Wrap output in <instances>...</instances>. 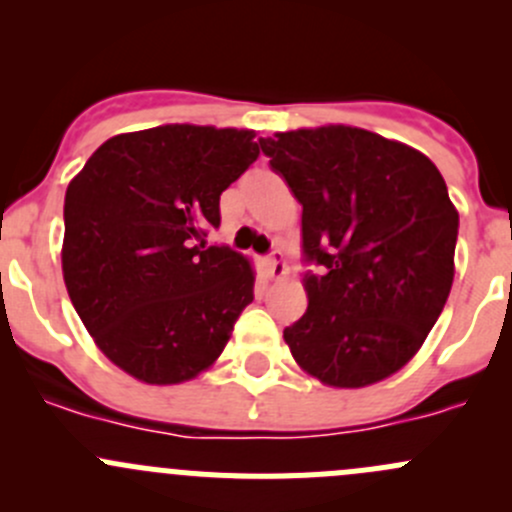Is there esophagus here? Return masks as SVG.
<instances>
[{
	"label": "esophagus",
	"mask_w": 512,
	"mask_h": 512,
	"mask_svg": "<svg viewBox=\"0 0 512 512\" xmlns=\"http://www.w3.org/2000/svg\"><path fill=\"white\" fill-rule=\"evenodd\" d=\"M265 265H267V272H270V277H285L287 275L285 252H282L280 247H275V250L265 257Z\"/></svg>",
	"instance_id": "esophagus-1"
}]
</instances>
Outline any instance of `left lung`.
<instances>
[{"mask_svg": "<svg viewBox=\"0 0 512 512\" xmlns=\"http://www.w3.org/2000/svg\"><path fill=\"white\" fill-rule=\"evenodd\" d=\"M302 205L307 312L285 327L322 384H376L418 352L453 285L458 213L436 165L352 126L260 138Z\"/></svg>", "mask_w": 512, "mask_h": 512, "instance_id": "1", "label": "left lung"}]
</instances>
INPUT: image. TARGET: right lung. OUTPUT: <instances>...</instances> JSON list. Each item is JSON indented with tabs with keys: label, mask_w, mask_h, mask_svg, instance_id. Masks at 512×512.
<instances>
[{
	"label": "right lung",
	"mask_w": 512,
	"mask_h": 512,
	"mask_svg": "<svg viewBox=\"0 0 512 512\" xmlns=\"http://www.w3.org/2000/svg\"><path fill=\"white\" fill-rule=\"evenodd\" d=\"M257 156L255 131L168 123L108 138L69 183L66 289L98 349L138 381L208 369L255 297L250 262L205 237Z\"/></svg>",
	"instance_id": "add662e5"
}]
</instances>
